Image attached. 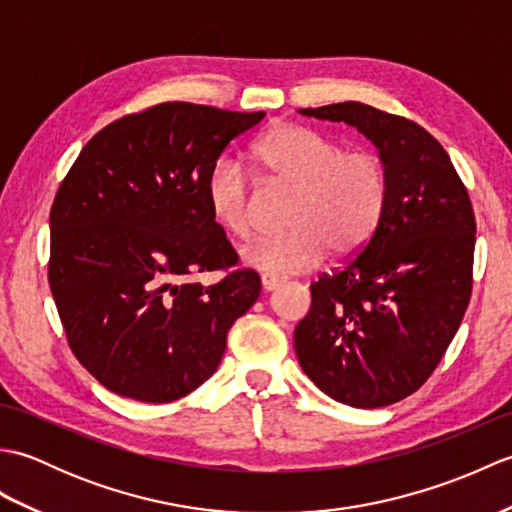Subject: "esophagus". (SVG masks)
<instances>
[{
	"label": "esophagus",
	"mask_w": 512,
	"mask_h": 512,
	"mask_svg": "<svg viewBox=\"0 0 512 512\" xmlns=\"http://www.w3.org/2000/svg\"><path fill=\"white\" fill-rule=\"evenodd\" d=\"M279 286H281V279L268 277V275L262 277V290H264V292H273V290H277Z\"/></svg>",
	"instance_id": "1"
}]
</instances>
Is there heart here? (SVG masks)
Segmentation results:
<instances>
[{
    "instance_id": "obj_1",
    "label": "heart",
    "mask_w": 512,
    "mask_h": 512,
    "mask_svg": "<svg viewBox=\"0 0 512 512\" xmlns=\"http://www.w3.org/2000/svg\"><path fill=\"white\" fill-rule=\"evenodd\" d=\"M257 169L268 180L295 189L288 226L279 237H262L242 248V262L268 277L299 275L328 253L350 255L380 224L387 204V171L372 151H341L317 129L281 123L253 147ZM206 204L228 235L253 233L255 211L244 171L231 160H217L206 176Z\"/></svg>"
}]
</instances>
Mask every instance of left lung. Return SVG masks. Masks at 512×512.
Instances as JSON below:
<instances>
[{
    "label": "left lung",
    "instance_id": "obj_1",
    "mask_svg": "<svg viewBox=\"0 0 512 512\" xmlns=\"http://www.w3.org/2000/svg\"><path fill=\"white\" fill-rule=\"evenodd\" d=\"M299 114L356 127L387 171L374 235L341 270L310 286V312L295 330L299 365L343 405H394L431 376L469 306V193L447 151L418 123L358 101Z\"/></svg>",
    "mask_w": 512,
    "mask_h": 512
}]
</instances>
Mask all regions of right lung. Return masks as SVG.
<instances>
[{
  "label": "right lung",
  "mask_w": 512,
  "mask_h": 512,
  "mask_svg": "<svg viewBox=\"0 0 512 512\" xmlns=\"http://www.w3.org/2000/svg\"><path fill=\"white\" fill-rule=\"evenodd\" d=\"M264 116L160 103L103 127L61 182L50 211V290L74 356L114 394H191L257 301L262 281L235 268L204 187L228 143ZM211 269H226L225 279L192 281Z\"/></svg>",
  "instance_id": "add662e5"
}]
</instances>
